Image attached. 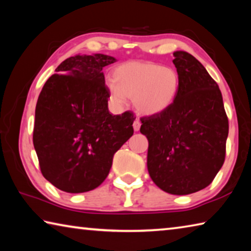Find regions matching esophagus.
Wrapping results in <instances>:
<instances>
[{
    "instance_id": "obj_1",
    "label": "esophagus",
    "mask_w": 251,
    "mask_h": 251,
    "mask_svg": "<svg viewBox=\"0 0 251 251\" xmlns=\"http://www.w3.org/2000/svg\"><path fill=\"white\" fill-rule=\"evenodd\" d=\"M141 121H139V118H136L135 120V122H134V124H133V127H134V129L137 131V130H139V128H141Z\"/></svg>"
}]
</instances>
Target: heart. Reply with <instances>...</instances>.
Returning a JSON list of instances; mask_svg holds the SVG:
<instances>
[{
    "instance_id": "1",
    "label": "heart",
    "mask_w": 251,
    "mask_h": 251,
    "mask_svg": "<svg viewBox=\"0 0 251 251\" xmlns=\"http://www.w3.org/2000/svg\"><path fill=\"white\" fill-rule=\"evenodd\" d=\"M113 103L122 105L133 99L135 108L145 115H156L174 104L180 88V76L172 66L151 61H130L114 70L106 82Z\"/></svg>"
}]
</instances>
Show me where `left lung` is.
I'll use <instances>...</instances> for the list:
<instances>
[{"instance_id":"8db88e82","label":"left lung","mask_w":251,"mask_h":251,"mask_svg":"<svg viewBox=\"0 0 251 251\" xmlns=\"http://www.w3.org/2000/svg\"><path fill=\"white\" fill-rule=\"evenodd\" d=\"M173 63L179 93L165 112L141 118V133L150 144L152 181L166 193L189 195L210 185L224 165L229 124L218 84L201 63L182 50Z\"/></svg>"}]
</instances>
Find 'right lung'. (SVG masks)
Returning <instances> with one entry per match:
<instances>
[{
    "instance_id": "right-lung-1",
    "label": "right lung",
    "mask_w": 251,
    "mask_h": 251,
    "mask_svg": "<svg viewBox=\"0 0 251 251\" xmlns=\"http://www.w3.org/2000/svg\"><path fill=\"white\" fill-rule=\"evenodd\" d=\"M104 54L66 58L46 80L35 108L33 144L42 175L63 192L78 194L107 177L114 154L134 134L135 116L108 110Z\"/></svg>"
}]
</instances>
